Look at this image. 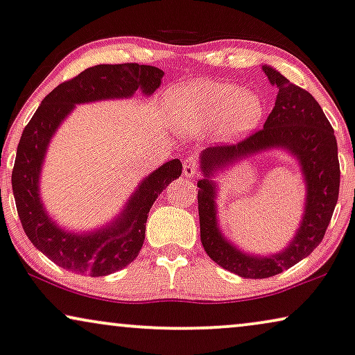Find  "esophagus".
<instances>
[{"label": "esophagus", "instance_id": "1", "mask_svg": "<svg viewBox=\"0 0 355 355\" xmlns=\"http://www.w3.org/2000/svg\"><path fill=\"white\" fill-rule=\"evenodd\" d=\"M196 173H198V164H196L193 157H188L185 162H183V175L187 178H193L196 177Z\"/></svg>", "mask_w": 355, "mask_h": 355}]
</instances>
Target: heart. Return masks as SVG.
<instances>
[{"label":"heart","mask_w":355,"mask_h":355,"mask_svg":"<svg viewBox=\"0 0 355 355\" xmlns=\"http://www.w3.org/2000/svg\"><path fill=\"white\" fill-rule=\"evenodd\" d=\"M173 123L187 134H198L216 125L223 136L250 131L263 114L262 100L237 85L195 82L175 89Z\"/></svg>","instance_id":"b5f03b06"}]
</instances>
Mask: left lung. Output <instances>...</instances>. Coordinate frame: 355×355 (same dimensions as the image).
I'll use <instances>...</instances> for the list:
<instances>
[{
    "instance_id": "left-lung-1",
    "label": "left lung",
    "mask_w": 355,
    "mask_h": 355,
    "mask_svg": "<svg viewBox=\"0 0 355 355\" xmlns=\"http://www.w3.org/2000/svg\"><path fill=\"white\" fill-rule=\"evenodd\" d=\"M263 73L277 87V101L260 131H255L236 146L208 147L200 155L198 211L201 244L219 267L244 278H267L286 270L308 257L324 237L338 203L340 170L334 129L321 106L306 89L290 83L280 71L263 65ZM268 148H285L302 167L307 201L302 224L291 244L282 253L254 256L232 246L217 226L216 184L210 177L217 171Z\"/></svg>"
}]
</instances>
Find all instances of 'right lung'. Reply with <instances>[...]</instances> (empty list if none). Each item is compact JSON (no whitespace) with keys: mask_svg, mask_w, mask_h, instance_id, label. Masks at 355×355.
Wrapping results in <instances>:
<instances>
[{"mask_svg":"<svg viewBox=\"0 0 355 355\" xmlns=\"http://www.w3.org/2000/svg\"><path fill=\"white\" fill-rule=\"evenodd\" d=\"M162 77L164 71L152 65L89 67L53 88L22 131L11 177L17 214L34 248L58 267L103 277L129 266L144 244L152 205L170 182L180 177L182 162L168 160L146 177L114 221L92 232H69L57 226L40 200L39 178L49 142L75 105L131 98L137 89L150 96L160 87Z\"/></svg>","mask_w":355,"mask_h":355,"instance_id":"1","label":"right lung"}]
</instances>
